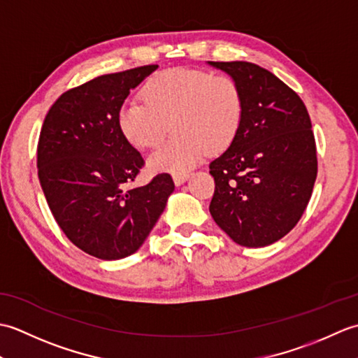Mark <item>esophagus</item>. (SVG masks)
<instances>
[{"instance_id":"esophagus-1","label":"esophagus","mask_w":358,"mask_h":358,"mask_svg":"<svg viewBox=\"0 0 358 358\" xmlns=\"http://www.w3.org/2000/svg\"><path fill=\"white\" fill-rule=\"evenodd\" d=\"M172 178H173V183L177 185V186H181L185 183V181L189 178V173L187 172H180V173H173L172 175Z\"/></svg>"}]
</instances>
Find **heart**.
Masks as SVG:
<instances>
[{"mask_svg": "<svg viewBox=\"0 0 358 358\" xmlns=\"http://www.w3.org/2000/svg\"><path fill=\"white\" fill-rule=\"evenodd\" d=\"M143 99L129 98L118 112L124 138L138 149L154 148L171 123L175 135L149 157L154 172H185L210 152L226 149L243 118V96L227 75L171 69L150 78Z\"/></svg>", "mask_w": 358, "mask_h": 358, "instance_id": "b5f03b06", "label": "heart"}]
</instances>
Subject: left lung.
I'll use <instances>...</instances> for the list:
<instances>
[{"instance_id":"left-lung-1","label":"left lung","mask_w":358,"mask_h":358,"mask_svg":"<svg viewBox=\"0 0 358 358\" xmlns=\"http://www.w3.org/2000/svg\"><path fill=\"white\" fill-rule=\"evenodd\" d=\"M209 66L237 83L243 118L237 135L209 164L215 192L209 212L240 246L264 248L299 223L317 178L310 118L300 96L248 62Z\"/></svg>"}]
</instances>
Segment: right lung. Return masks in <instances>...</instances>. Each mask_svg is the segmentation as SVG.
<instances>
[{
	"label": "right lung",
	"instance_id": "add662e5",
	"mask_svg": "<svg viewBox=\"0 0 358 358\" xmlns=\"http://www.w3.org/2000/svg\"><path fill=\"white\" fill-rule=\"evenodd\" d=\"M157 69L96 77L64 92L44 118L36 166L45 200L66 237L101 260L136 252L175 189L169 173L129 187L144 162L118 126L131 90Z\"/></svg>",
	"mask_w": 358,
	"mask_h": 358
}]
</instances>
